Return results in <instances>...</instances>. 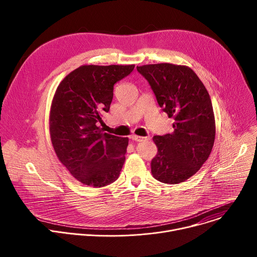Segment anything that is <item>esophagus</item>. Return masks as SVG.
I'll list each match as a JSON object with an SVG mask.
<instances>
[{
  "instance_id": "esophagus-1",
  "label": "esophagus",
  "mask_w": 257,
  "mask_h": 257,
  "mask_svg": "<svg viewBox=\"0 0 257 257\" xmlns=\"http://www.w3.org/2000/svg\"><path fill=\"white\" fill-rule=\"evenodd\" d=\"M130 138H131L132 140H134V141H138V142L148 139V137H141V136H137V135H131V136H130Z\"/></svg>"
}]
</instances>
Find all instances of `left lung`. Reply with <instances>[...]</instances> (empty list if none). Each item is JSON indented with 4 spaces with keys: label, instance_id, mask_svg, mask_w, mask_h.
<instances>
[{
    "label": "left lung",
    "instance_id": "8db88e82",
    "mask_svg": "<svg viewBox=\"0 0 257 257\" xmlns=\"http://www.w3.org/2000/svg\"><path fill=\"white\" fill-rule=\"evenodd\" d=\"M137 71L150 83L163 112L175 120L172 133L154 136L158 155L152 161V174L167 184L184 182L212 150L215 123L209 94L186 66L162 63L137 66Z\"/></svg>",
    "mask_w": 257,
    "mask_h": 257
}]
</instances>
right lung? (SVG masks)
<instances>
[{"label":"right lung","instance_id":"add662e5","mask_svg":"<svg viewBox=\"0 0 257 257\" xmlns=\"http://www.w3.org/2000/svg\"><path fill=\"white\" fill-rule=\"evenodd\" d=\"M134 65L81 66L59 84L50 114V133L60 162L79 182L103 187L115 182L125 162L128 138L98 127L109 111L114 85Z\"/></svg>","mask_w":257,"mask_h":257}]
</instances>
